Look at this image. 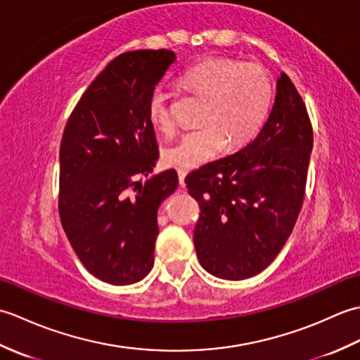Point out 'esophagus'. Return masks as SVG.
Instances as JSON below:
<instances>
[{
  "instance_id": "obj_1",
  "label": "esophagus",
  "mask_w": 360,
  "mask_h": 360,
  "mask_svg": "<svg viewBox=\"0 0 360 360\" xmlns=\"http://www.w3.org/2000/svg\"><path fill=\"white\" fill-rule=\"evenodd\" d=\"M186 174H187V172L186 170H178V178H179V186L181 187H186Z\"/></svg>"
}]
</instances>
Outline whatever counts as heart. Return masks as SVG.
<instances>
[{
	"mask_svg": "<svg viewBox=\"0 0 360 360\" xmlns=\"http://www.w3.org/2000/svg\"><path fill=\"white\" fill-rule=\"evenodd\" d=\"M182 85L205 98L201 112L204 127L182 134L162 151L164 164L190 170L215 159L224 143L229 150L250 142L264 124L272 103V82L263 66L241 63L227 57H212L190 66ZM147 112L151 125L162 133L173 128L170 93L162 85L153 88Z\"/></svg>",
	"mask_w": 360,
	"mask_h": 360,
	"instance_id": "b5f03b06",
	"label": "heart"
}]
</instances>
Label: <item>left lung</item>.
Listing matches in <instances>:
<instances>
[{
    "instance_id": "obj_1",
    "label": "left lung",
    "mask_w": 360,
    "mask_h": 360,
    "mask_svg": "<svg viewBox=\"0 0 360 360\" xmlns=\"http://www.w3.org/2000/svg\"><path fill=\"white\" fill-rule=\"evenodd\" d=\"M311 150L307 106L281 72L269 117L255 139L186 178L201 209L193 243L205 271L244 280L274 262L300 213Z\"/></svg>"
}]
</instances>
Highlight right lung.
<instances>
[{"mask_svg":"<svg viewBox=\"0 0 360 360\" xmlns=\"http://www.w3.org/2000/svg\"><path fill=\"white\" fill-rule=\"evenodd\" d=\"M174 60L167 49L122 53L93 80L65 127L60 219L83 266L110 285L147 277L158 209L178 187L173 168L141 182L159 158L148 97Z\"/></svg>","mask_w":360,"mask_h":360,"instance_id":"add662e5","label":"right lung"}]
</instances>
